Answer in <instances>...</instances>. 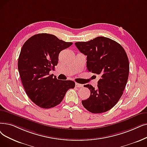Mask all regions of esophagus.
I'll return each mask as SVG.
<instances>
[{
	"label": "esophagus",
	"instance_id": "obj_1",
	"mask_svg": "<svg viewBox=\"0 0 147 147\" xmlns=\"http://www.w3.org/2000/svg\"><path fill=\"white\" fill-rule=\"evenodd\" d=\"M76 86L78 87V88H82L84 86H83V85H82V84H78V83H76Z\"/></svg>",
	"mask_w": 147,
	"mask_h": 147
}]
</instances>
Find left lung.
<instances>
[{
    "label": "left lung",
    "instance_id": "obj_1",
    "mask_svg": "<svg viewBox=\"0 0 147 147\" xmlns=\"http://www.w3.org/2000/svg\"><path fill=\"white\" fill-rule=\"evenodd\" d=\"M75 45L87 56L88 71L100 76L97 88L89 84L84 85L91 95L82 103L93 113L107 112L118 103L128 80L129 62L125 51L119 43L104 36L77 42Z\"/></svg>",
    "mask_w": 147,
    "mask_h": 147
}]
</instances>
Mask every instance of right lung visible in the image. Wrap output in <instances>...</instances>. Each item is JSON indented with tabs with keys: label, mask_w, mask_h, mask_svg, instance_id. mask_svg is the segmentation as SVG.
Instances as JSON below:
<instances>
[{
	"label": "right lung",
	"mask_w": 147,
	"mask_h": 147,
	"mask_svg": "<svg viewBox=\"0 0 147 147\" xmlns=\"http://www.w3.org/2000/svg\"><path fill=\"white\" fill-rule=\"evenodd\" d=\"M72 44L49 34H36L24 43L18 69L26 94L39 107L49 109L58 105L68 89L74 88V81L49 74L58 64L59 53Z\"/></svg>",
	"instance_id": "obj_1"
}]
</instances>
